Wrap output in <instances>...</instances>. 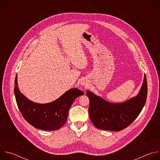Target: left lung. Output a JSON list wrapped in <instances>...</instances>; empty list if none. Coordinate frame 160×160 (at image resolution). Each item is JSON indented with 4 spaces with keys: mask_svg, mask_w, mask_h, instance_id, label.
Masks as SVG:
<instances>
[{
    "mask_svg": "<svg viewBox=\"0 0 160 160\" xmlns=\"http://www.w3.org/2000/svg\"><path fill=\"white\" fill-rule=\"evenodd\" d=\"M147 94L146 75L138 95L125 102L110 103L87 90L90 120L99 129L120 131L129 126L139 115L146 103Z\"/></svg>",
    "mask_w": 160,
    "mask_h": 160,
    "instance_id": "8db88e82",
    "label": "left lung"
}]
</instances>
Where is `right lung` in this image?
<instances>
[{"instance_id": "obj_1", "label": "right lung", "mask_w": 160, "mask_h": 160, "mask_svg": "<svg viewBox=\"0 0 160 160\" xmlns=\"http://www.w3.org/2000/svg\"><path fill=\"white\" fill-rule=\"evenodd\" d=\"M14 95L22 116L33 127L43 130H56L66 123L70 108L75 99L84 92L72 88L57 100L48 104H38L28 99L18 87L17 75L14 82Z\"/></svg>"}]
</instances>
